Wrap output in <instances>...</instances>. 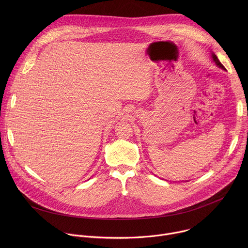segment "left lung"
I'll use <instances>...</instances> for the list:
<instances>
[{"label": "left lung", "instance_id": "left-lung-1", "mask_svg": "<svg viewBox=\"0 0 248 248\" xmlns=\"http://www.w3.org/2000/svg\"><path fill=\"white\" fill-rule=\"evenodd\" d=\"M212 58H213V61L215 62V63H216V64H217L219 67H221L222 69H226V68H225V66H224V65L221 63V62L219 61L218 57H217L215 54H212Z\"/></svg>", "mask_w": 248, "mask_h": 248}]
</instances>
